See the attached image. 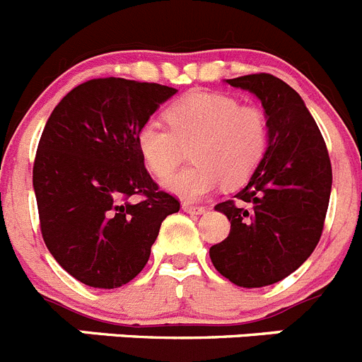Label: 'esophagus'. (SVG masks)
Returning a JSON list of instances; mask_svg holds the SVG:
<instances>
[{"instance_id":"esophagus-1","label":"esophagus","mask_w":362,"mask_h":362,"mask_svg":"<svg viewBox=\"0 0 362 362\" xmlns=\"http://www.w3.org/2000/svg\"><path fill=\"white\" fill-rule=\"evenodd\" d=\"M183 211H187V214H192V215H203L204 211H206V208L204 206H195V204H190V203H183Z\"/></svg>"}]
</instances>
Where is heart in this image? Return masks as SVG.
<instances>
[{
    "mask_svg": "<svg viewBox=\"0 0 362 362\" xmlns=\"http://www.w3.org/2000/svg\"><path fill=\"white\" fill-rule=\"evenodd\" d=\"M168 127L148 120L136 145L145 167L167 177L190 148V167L165 179L163 187L185 201L210 195L224 181L237 187L253 175L269 147V124L262 109L240 105L230 95L188 93L167 109Z\"/></svg>",
    "mask_w": 362,
    "mask_h": 362,
    "instance_id": "obj_1",
    "label": "heart"
}]
</instances>
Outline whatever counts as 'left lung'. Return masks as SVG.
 Returning a JSON list of instances; mask_svg holds the SVG:
<instances>
[{
  "instance_id": "left-lung-1",
  "label": "left lung",
  "mask_w": 362,
  "mask_h": 362,
  "mask_svg": "<svg viewBox=\"0 0 362 362\" xmlns=\"http://www.w3.org/2000/svg\"><path fill=\"white\" fill-rule=\"evenodd\" d=\"M224 82L262 102L269 147L246 187L215 206L231 230L210 247V258L231 284L255 289L284 280L313 255L323 231L332 167L313 115L289 84L269 73Z\"/></svg>"
}]
</instances>
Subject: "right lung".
<instances>
[{
	"label": "right lung",
	"instance_id": "1",
	"mask_svg": "<svg viewBox=\"0 0 362 362\" xmlns=\"http://www.w3.org/2000/svg\"><path fill=\"white\" fill-rule=\"evenodd\" d=\"M177 89L127 78L77 86L53 109L34 163L45 244L62 269L97 289L141 273L179 201L158 190L136 134ZM141 194L140 204L129 202Z\"/></svg>",
	"mask_w": 362,
	"mask_h": 362
}]
</instances>
